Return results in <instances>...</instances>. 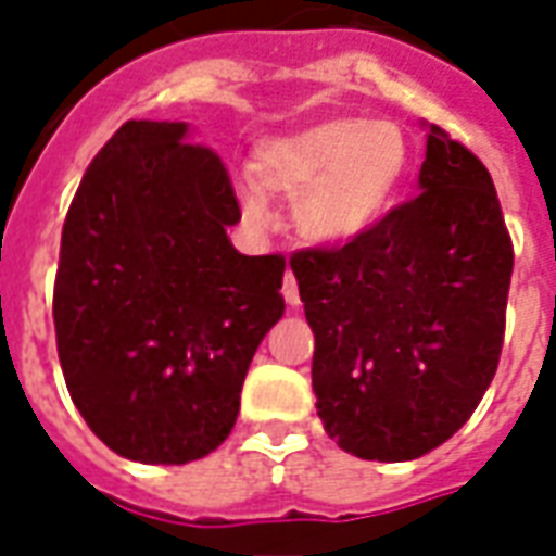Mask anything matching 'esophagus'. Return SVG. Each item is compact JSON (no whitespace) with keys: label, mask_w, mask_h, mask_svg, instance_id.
Returning a JSON list of instances; mask_svg holds the SVG:
<instances>
[{"label":"esophagus","mask_w":556,"mask_h":556,"mask_svg":"<svg viewBox=\"0 0 556 556\" xmlns=\"http://www.w3.org/2000/svg\"><path fill=\"white\" fill-rule=\"evenodd\" d=\"M282 298H286V303L289 306H298L301 303V291H298V279H294V274H286V279H282Z\"/></svg>","instance_id":"esophagus-1"}]
</instances>
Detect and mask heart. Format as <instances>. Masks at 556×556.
<instances>
[{
    "mask_svg": "<svg viewBox=\"0 0 556 556\" xmlns=\"http://www.w3.org/2000/svg\"><path fill=\"white\" fill-rule=\"evenodd\" d=\"M414 148L393 122L339 118L255 148L253 175L238 181L243 217L274 226L270 193L294 199V226L303 241L349 247L372 235L408 184Z\"/></svg>",
    "mask_w": 556,
    "mask_h": 556,
    "instance_id": "b5f03b06",
    "label": "heart"
}]
</instances>
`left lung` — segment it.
<instances>
[{
  "instance_id": "obj_1",
  "label": "left lung",
  "mask_w": 556,
  "mask_h": 556,
  "mask_svg": "<svg viewBox=\"0 0 556 556\" xmlns=\"http://www.w3.org/2000/svg\"><path fill=\"white\" fill-rule=\"evenodd\" d=\"M419 195L363 241L291 255L325 431L366 462L450 441L497 372L513 241L489 169L426 125Z\"/></svg>"
}]
</instances>
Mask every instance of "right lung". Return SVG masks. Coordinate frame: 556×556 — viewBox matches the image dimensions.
Returning a JSON list of instances; mask_svg holds the SVG:
<instances>
[{
  "instance_id": "obj_1",
  "label": "right lung",
  "mask_w": 556,
  "mask_h": 556,
  "mask_svg": "<svg viewBox=\"0 0 556 556\" xmlns=\"http://www.w3.org/2000/svg\"><path fill=\"white\" fill-rule=\"evenodd\" d=\"M223 160L187 122H127L79 181L53 321L67 393L113 453L187 465L229 438L255 349L286 313L282 255H243Z\"/></svg>"
}]
</instances>
